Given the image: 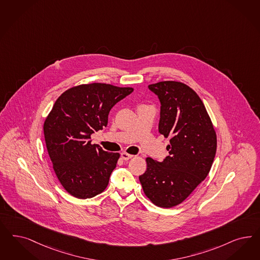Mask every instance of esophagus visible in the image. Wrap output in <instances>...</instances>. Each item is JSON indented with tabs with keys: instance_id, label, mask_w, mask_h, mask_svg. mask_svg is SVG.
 Wrapping results in <instances>:
<instances>
[{
	"instance_id": "1",
	"label": "esophagus",
	"mask_w": 260,
	"mask_h": 260,
	"mask_svg": "<svg viewBox=\"0 0 260 260\" xmlns=\"http://www.w3.org/2000/svg\"><path fill=\"white\" fill-rule=\"evenodd\" d=\"M133 156H134L133 154H128V153H126V152H122V153H121V157H122V159H124V160H128V159H131Z\"/></svg>"
}]
</instances>
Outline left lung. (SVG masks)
I'll list each match as a JSON object with an SVG mask.
<instances>
[{
	"label": "left lung",
	"mask_w": 260,
	"mask_h": 260,
	"mask_svg": "<svg viewBox=\"0 0 260 260\" xmlns=\"http://www.w3.org/2000/svg\"><path fill=\"white\" fill-rule=\"evenodd\" d=\"M160 103L158 132L170 137L169 155L146 159L139 180L155 206L182 203L206 179L214 160L217 139L211 120L197 93L184 83L160 81L148 86Z\"/></svg>",
	"instance_id": "obj_1"
}]
</instances>
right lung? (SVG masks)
Wrapping results in <instances>:
<instances>
[{
	"label": "right lung",
	"mask_w": 260,
	"mask_h": 260,
	"mask_svg": "<svg viewBox=\"0 0 260 260\" xmlns=\"http://www.w3.org/2000/svg\"><path fill=\"white\" fill-rule=\"evenodd\" d=\"M134 91L106 83L82 84L65 91L44 123V136L54 170L74 197L102 193L116 167L118 152L91 144V135L108 125L110 109Z\"/></svg>",
	"instance_id": "obj_1"
}]
</instances>
